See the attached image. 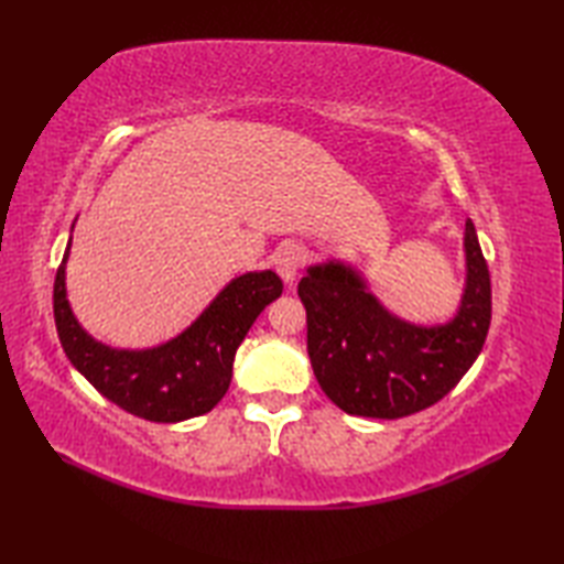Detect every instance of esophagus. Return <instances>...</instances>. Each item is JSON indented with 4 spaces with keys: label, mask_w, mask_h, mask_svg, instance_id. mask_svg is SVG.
Masks as SVG:
<instances>
[{
    "label": "esophagus",
    "mask_w": 564,
    "mask_h": 564,
    "mask_svg": "<svg viewBox=\"0 0 564 564\" xmlns=\"http://www.w3.org/2000/svg\"><path fill=\"white\" fill-rule=\"evenodd\" d=\"M303 261H305V251L297 245L281 247L279 251H275V259H273L275 271H279V275L285 283L295 281V275H297V271H301Z\"/></svg>",
    "instance_id": "obj_1"
}]
</instances>
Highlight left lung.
I'll return each instance as SVG.
<instances>
[{
    "label": "left lung",
    "mask_w": 564,
    "mask_h": 564,
    "mask_svg": "<svg viewBox=\"0 0 564 564\" xmlns=\"http://www.w3.org/2000/svg\"><path fill=\"white\" fill-rule=\"evenodd\" d=\"M465 289L443 325H412L370 293L351 263L310 267L297 283L307 310V354L327 398L356 416L400 419L458 386L480 356L492 319V289L473 220L465 223Z\"/></svg>",
    "instance_id": "1"
}]
</instances>
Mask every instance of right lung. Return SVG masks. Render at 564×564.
Segmentation results:
<instances>
[{"instance_id": "right-lung-1", "label": "right lung", "mask_w": 564, "mask_h": 564, "mask_svg": "<svg viewBox=\"0 0 564 564\" xmlns=\"http://www.w3.org/2000/svg\"><path fill=\"white\" fill-rule=\"evenodd\" d=\"M69 245L72 237L53 289L59 344L69 364L106 400L148 422L176 424L210 412L230 388L237 346L261 310L283 293L273 271H247L227 283L174 339L152 349H113L94 339L72 313L65 285Z\"/></svg>"}]
</instances>
